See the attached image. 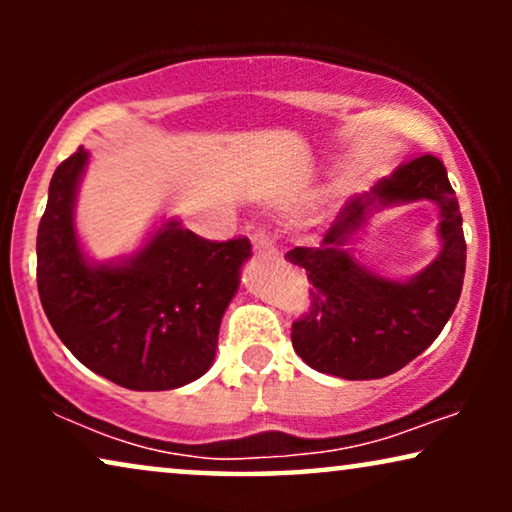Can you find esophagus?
Masks as SVG:
<instances>
[{"label": "esophagus", "instance_id": "1", "mask_svg": "<svg viewBox=\"0 0 512 512\" xmlns=\"http://www.w3.org/2000/svg\"><path fill=\"white\" fill-rule=\"evenodd\" d=\"M251 244H254V251L258 256H275V244H272L270 235L265 233V230H254V235H251Z\"/></svg>", "mask_w": 512, "mask_h": 512}]
</instances>
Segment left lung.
Here are the masks:
<instances>
[{
    "mask_svg": "<svg viewBox=\"0 0 512 512\" xmlns=\"http://www.w3.org/2000/svg\"><path fill=\"white\" fill-rule=\"evenodd\" d=\"M415 199L441 209V254L403 283L354 262L346 244L372 212ZM286 258L312 282L310 310L291 326L307 366L342 380H377L408 366L443 331L464 286V228L445 165L431 153L408 160L349 200L319 247H296Z\"/></svg>",
    "mask_w": 512,
    "mask_h": 512,
    "instance_id": "8db88e82",
    "label": "left lung"
}]
</instances>
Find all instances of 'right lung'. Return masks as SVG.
<instances>
[{
    "mask_svg": "<svg viewBox=\"0 0 512 512\" xmlns=\"http://www.w3.org/2000/svg\"><path fill=\"white\" fill-rule=\"evenodd\" d=\"M88 151L58 165L37 233V286L65 347L132 391L177 389L214 363L223 312L251 256L247 237L202 240L170 219L137 254L93 263L74 228Z\"/></svg>",
    "mask_w": 512,
    "mask_h": 512,
    "instance_id": "right-lung-1",
    "label": "right lung"
}]
</instances>
